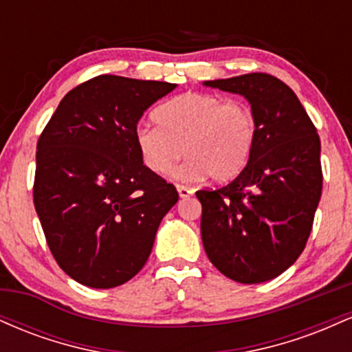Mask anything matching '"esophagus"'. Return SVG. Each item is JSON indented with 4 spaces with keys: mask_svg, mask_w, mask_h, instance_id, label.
I'll return each mask as SVG.
<instances>
[{
    "mask_svg": "<svg viewBox=\"0 0 352 352\" xmlns=\"http://www.w3.org/2000/svg\"><path fill=\"white\" fill-rule=\"evenodd\" d=\"M177 190H179L180 199H188V197L193 195V190L188 187H184V185H177Z\"/></svg>",
    "mask_w": 352,
    "mask_h": 352,
    "instance_id": "1",
    "label": "esophagus"
}]
</instances>
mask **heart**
<instances>
[{
  "label": "heart",
  "mask_w": 352,
  "mask_h": 352,
  "mask_svg": "<svg viewBox=\"0 0 352 352\" xmlns=\"http://www.w3.org/2000/svg\"><path fill=\"white\" fill-rule=\"evenodd\" d=\"M157 125L140 124L135 147L145 167L164 175L184 151L187 159L173 179L215 182L233 179L248 164L258 137V124L246 104L207 92H185L153 111Z\"/></svg>",
  "instance_id": "1"
}]
</instances>
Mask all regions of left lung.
<instances>
[{"label": "left lung", "mask_w": 352, "mask_h": 352, "mask_svg": "<svg viewBox=\"0 0 352 352\" xmlns=\"http://www.w3.org/2000/svg\"><path fill=\"white\" fill-rule=\"evenodd\" d=\"M248 100L258 137L235 180L199 190L201 241L230 280L254 285L276 278L305 250L322 190L321 142L296 94L265 72L205 80Z\"/></svg>", "instance_id": "left-lung-1"}]
</instances>
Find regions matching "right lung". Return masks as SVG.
<instances>
[{"label":"right lung","mask_w":352,"mask_h":352,"mask_svg":"<svg viewBox=\"0 0 352 352\" xmlns=\"http://www.w3.org/2000/svg\"><path fill=\"white\" fill-rule=\"evenodd\" d=\"M175 87L98 76L64 96L39 137L34 208L54 260L80 285L107 289L134 278L179 201L134 140L144 112Z\"/></svg>","instance_id":"obj_1"}]
</instances>
